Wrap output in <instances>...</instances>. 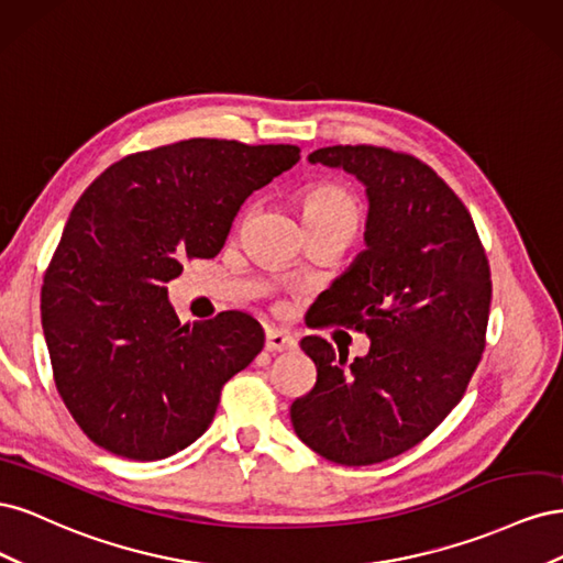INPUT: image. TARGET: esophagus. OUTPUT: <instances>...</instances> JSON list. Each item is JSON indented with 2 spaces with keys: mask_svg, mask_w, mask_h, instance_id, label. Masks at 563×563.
<instances>
[{
  "mask_svg": "<svg viewBox=\"0 0 563 563\" xmlns=\"http://www.w3.org/2000/svg\"><path fill=\"white\" fill-rule=\"evenodd\" d=\"M296 338L279 329H267L265 331V350L267 352H291L296 350Z\"/></svg>",
  "mask_w": 563,
  "mask_h": 563,
  "instance_id": "34e87169",
  "label": "esophagus"
}]
</instances>
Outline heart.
<instances>
[{
    "label": "heart",
    "instance_id": "obj_1",
    "mask_svg": "<svg viewBox=\"0 0 563 563\" xmlns=\"http://www.w3.org/2000/svg\"><path fill=\"white\" fill-rule=\"evenodd\" d=\"M300 211L305 223H329V220H347L356 225L360 207L356 199L335 183H321L310 187L300 199Z\"/></svg>",
    "mask_w": 563,
    "mask_h": 563
}]
</instances>
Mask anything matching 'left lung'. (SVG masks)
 Returning <instances> with one entry per match:
<instances>
[{"label": "left lung", "mask_w": 563, "mask_h": 563, "mask_svg": "<svg viewBox=\"0 0 563 563\" xmlns=\"http://www.w3.org/2000/svg\"><path fill=\"white\" fill-rule=\"evenodd\" d=\"M366 187L364 244L319 296L321 323L371 338L366 356L308 335L317 383L291 404L302 444L338 465H376L434 432L486 347L490 269L465 203L428 164L373 145L314 150Z\"/></svg>", "instance_id": "left-lung-1"}]
</instances>
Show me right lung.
<instances>
[{
  "label": "right lung",
  "instance_id": "obj_1",
  "mask_svg": "<svg viewBox=\"0 0 563 563\" xmlns=\"http://www.w3.org/2000/svg\"><path fill=\"white\" fill-rule=\"evenodd\" d=\"M298 159L296 145L190 139L124 157L79 197L44 277L42 329L93 444L162 460L209 430L265 333L234 310L180 323L166 284L185 261L218 255L246 197Z\"/></svg>",
  "mask_w": 563,
  "mask_h": 563
}]
</instances>
